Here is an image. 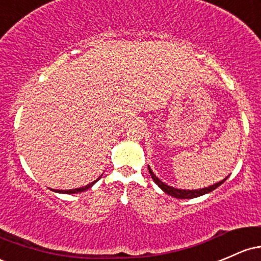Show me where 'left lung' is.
<instances>
[{
  "instance_id": "left-lung-1",
  "label": "left lung",
  "mask_w": 261,
  "mask_h": 261,
  "mask_svg": "<svg viewBox=\"0 0 261 261\" xmlns=\"http://www.w3.org/2000/svg\"><path fill=\"white\" fill-rule=\"evenodd\" d=\"M148 169H149V173H150V176H152V179L154 181H155V184L158 186L159 188H161L163 192L167 193V194L172 195V197L174 198H178V199H193V198H197V197H200V195H204L206 194V193H210L213 192L214 189H217L218 187L221 186V184L224 183V181L226 180V176L224 180L219 181V183L214 184V186H210L208 188H203V189H195V190H183V189H176V188H173V187H169L167 186V184H164L163 181L159 180L158 178H156L155 174L152 172V169H150L149 167H148Z\"/></svg>"
}]
</instances>
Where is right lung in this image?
I'll return each mask as SVG.
<instances>
[{
    "mask_svg": "<svg viewBox=\"0 0 261 261\" xmlns=\"http://www.w3.org/2000/svg\"><path fill=\"white\" fill-rule=\"evenodd\" d=\"M99 178H100V176H99ZM99 178H98L97 180H99ZM97 180H94L93 183L88 184V186H86V187L77 188V189H71V190H56V189H55V192H56V193H66V194H73V193H81V192H83V190L89 189V188H91L92 186H93L94 183H97Z\"/></svg>",
    "mask_w": 261,
    "mask_h": 261,
    "instance_id": "1",
    "label": "right lung"
}]
</instances>
